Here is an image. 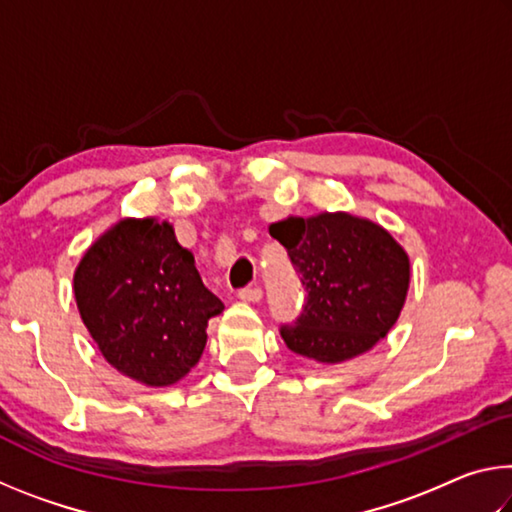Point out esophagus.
I'll return each instance as SVG.
<instances>
[{
  "instance_id": "34e87169",
  "label": "esophagus",
  "mask_w": 512,
  "mask_h": 512,
  "mask_svg": "<svg viewBox=\"0 0 512 512\" xmlns=\"http://www.w3.org/2000/svg\"><path fill=\"white\" fill-rule=\"evenodd\" d=\"M237 298H239L241 302H259V300H262V289H259V287L241 289V291L237 293Z\"/></svg>"
}]
</instances>
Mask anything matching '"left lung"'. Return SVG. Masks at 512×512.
Here are the masks:
<instances>
[{
  "mask_svg": "<svg viewBox=\"0 0 512 512\" xmlns=\"http://www.w3.org/2000/svg\"><path fill=\"white\" fill-rule=\"evenodd\" d=\"M268 232L287 248L307 291L296 325L280 329L291 352L343 363L391 332L411 282L409 253L391 232L350 212L287 216Z\"/></svg>",
  "mask_w": 512,
  "mask_h": 512,
  "instance_id": "obj_1",
  "label": "left lung"
}]
</instances>
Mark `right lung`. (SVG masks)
<instances>
[{"label":"right lung","instance_id":"add662e5","mask_svg":"<svg viewBox=\"0 0 512 512\" xmlns=\"http://www.w3.org/2000/svg\"><path fill=\"white\" fill-rule=\"evenodd\" d=\"M74 298L103 359L155 388L196 366L207 320L223 311L173 225L155 216L119 219L94 239L74 271Z\"/></svg>","mask_w":512,"mask_h":512}]
</instances>
